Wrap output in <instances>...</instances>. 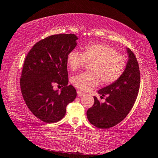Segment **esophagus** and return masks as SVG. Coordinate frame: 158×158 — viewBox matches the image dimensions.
Segmentation results:
<instances>
[{
	"label": "esophagus",
	"mask_w": 158,
	"mask_h": 158,
	"mask_svg": "<svg viewBox=\"0 0 158 158\" xmlns=\"http://www.w3.org/2000/svg\"><path fill=\"white\" fill-rule=\"evenodd\" d=\"M77 95H78L79 96H80V97H81V96H84L85 95V93H82L81 91H79V90H77Z\"/></svg>",
	"instance_id": "1"
}]
</instances>
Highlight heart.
<instances>
[{
    "label": "heart",
    "mask_w": 158,
    "mask_h": 158,
    "mask_svg": "<svg viewBox=\"0 0 158 158\" xmlns=\"http://www.w3.org/2000/svg\"><path fill=\"white\" fill-rule=\"evenodd\" d=\"M67 63L72 70H77L87 63H91L90 72L82 73L72 79L77 89L88 91L100 83L111 84L117 81L123 73L126 65L125 56L114 48L102 44H93L83 52L71 51L67 56Z\"/></svg>",
    "instance_id": "1"
}]
</instances>
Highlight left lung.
Returning <instances> with one entry per match:
<instances>
[{
	"instance_id": "obj_1",
	"label": "left lung",
	"mask_w": 158,
	"mask_h": 158,
	"mask_svg": "<svg viewBox=\"0 0 158 158\" xmlns=\"http://www.w3.org/2000/svg\"><path fill=\"white\" fill-rule=\"evenodd\" d=\"M129 59L123 73L111 84L98 90L101 103L94 96V105L88 109L87 118L94 126L108 129L121 123L129 114L137 100L140 86V71L135 55L127 48Z\"/></svg>"
}]
</instances>
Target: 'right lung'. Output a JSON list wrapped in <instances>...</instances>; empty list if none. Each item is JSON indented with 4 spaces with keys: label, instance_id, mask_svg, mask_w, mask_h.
<instances>
[{
    "label": "right lung",
    "instance_id": "1",
    "mask_svg": "<svg viewBox=\"0 0 158 158\" xmlns=\"http://www.w3.org/2000/svg\"><path fill=\"white\" fill-rule=\"evenodd\" d=\"M74 34L53 35L37 42L26 56L20 86L28 108L47 123L60 121L66 106L76 98L77 91L68 84L67 56L77 46ZM54 84L63 88L53 90Z\"/></svg>",
    "mask_w": 158,
    "mask_h": 158
}]
</instances>
